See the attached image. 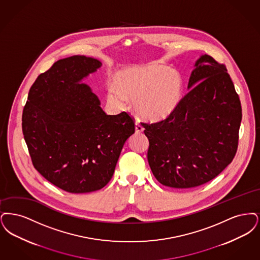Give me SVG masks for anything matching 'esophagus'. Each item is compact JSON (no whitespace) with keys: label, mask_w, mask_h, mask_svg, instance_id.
I'll return each mask as SVG.
<instances>
[{"label":"esophagus","mask_w":260,"mask_h":260,"mask_svg":"<svg viewBox=\"0 0 260 260\" xmlns=\"http://www.w3.org/2000/svg\"><path fill=\"white\" fill-rule=\"evenodd\" d=\"M135 130L137 134H141V133H143V132H144V128H143V126L140 124V123H138V122H136Z\"/></svg>","instance_id":"esophagus-1"}]
</instances>
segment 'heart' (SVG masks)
Listing matches in <instances>:
<instances>
[{"label":"heart","mask_w":260,"mask_h":260,"mask_svg":"<svg viewBox=\"0 0 260 260\" xmlns=\"http://www.w3.org/2000/svg\"><path fill=\"white\" fill-rule=\"evenodd\" d=\"M116 90L108 91V99L117 107H124L126 99L133 100L136 114L147 121L168 118L179 108L183 82L181 75L159 63L125 71L115 80Z\"/></svg>","instance_id":"heart-1"}]
</instances>
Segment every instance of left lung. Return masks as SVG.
<instances>
[{"label":"left lung","instance_id":"left-lung-1","mask_svg":"<svg viewBox=\"0 0 260 260\" xmlns=\"http://www.w3.org/2000/svg\"><path fill=\"white\" fill-rule=\"evenodd\" d=\"M188 89L168 118L143 123L152 174L174 188L212 181L232 162L238 148L242 107L225 65L202 55L195 62Z\"/></svg>","mask_w":260,"mask_h":260}]
</instances>
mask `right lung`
Masks as SVG:
<instances>
[{
  "mask_svg": "<svg viewBox=\"0 0 260 260\" xmlns=\"http://www.w3.org/2000/svg\"><path fill=\"white\" fill-rule=\"evenodd\" d=\"M101 66L83 55L58 60L35 80L23 109V135L35 169L70 193L103 188L135 133L128 113L106 114L90 87L80 82Z\"/></svg>",
  "mask_w": 260,
  "mask_h": 260,
  "instance_id": "obj_1",
  "label": "right lung"
}]
</instances>
